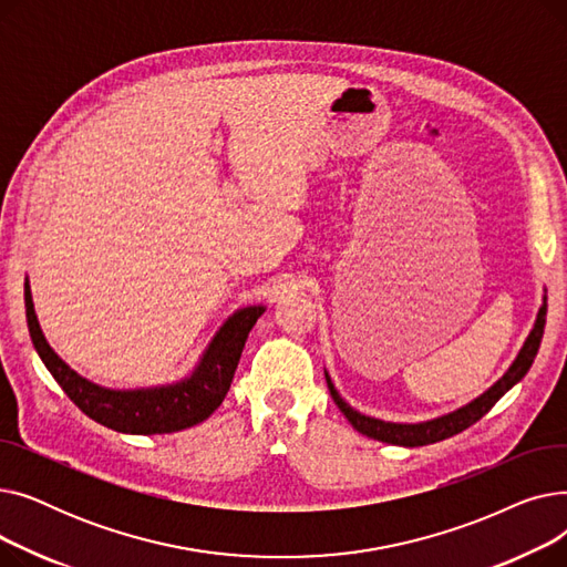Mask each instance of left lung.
Masks as SVG:
<instances>
[{"mask_svg": "<svg viewBox=\"0 0 567 567\" xmlns=\"http://www.w3.org/2000/svg\"><path fill=\"white\" fill-rule=\"evenodd\" d=\"M545 319H547V301L543 303L540 312H538V319H535V326L533 331L528 336V340L524 342L517 361L513 363V368L503 374V379H498L492 389L481 395L475 402H471L468 406L455 411V413H449L443 415V419H436V421H430V423H421V425H400V423H383V421H374V419H368V415L353 411L333 389L331 379L326 377V383H329V391H331V398L333 402L338 404V409L347 415V421L359 430L361 434L370 436V439H377V441H383V443H393V445H406V449H419V445H430V443H436V441H443V439H451L460 432H464L466 427L478 423L483 415L505 395L508 393L513 385L528 372V368L533 365V359L535 353H538L540 349V342H543V333H545Z\"/></svg>", "mask_w": 567, "mask_h": 567, "instance_id": "1", "label": "left lung"}]
</instances>
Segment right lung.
Instances as JSON below:
<instances>
[{
    "instance_id": "right-lung-1",
    "label": "right lung",
    "mask_w": 567,
    "mask_h": 567,
    "mask_svg": "<svg viewBox=\"0 0 567 567\" xmlns=\"http://www.w3.org/2000/svg\"><path fill=\"white\" fill-rule=\"evenodd\" d=\"M24 306L34 347L71 402L92 421L124 434L178 432L208 419L223 404L248 333L264 312V308H246L236 312L223 326L208 347L202 365L188 381L154 391H107L75 374L50 349L39 329L29 287H24Z\"/></svg>"
}]
</instances>
